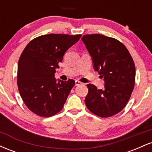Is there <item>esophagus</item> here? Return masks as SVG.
<instances>
[{"instance_id":"obj_1","label":"esophagus","mask_w":152,"mask_h":152,"mask_svg":"<svg viewBox=\"0 0 152 152\" xmlns=\"http://www.w3.org/2000/svg\"><path fill=\"white\" fill-rule=\"evenodd\" d=\"M82 83H81V81H78V80H76V81H75V85H76V86H79V85L82 84Z\"/></svg>"}]
</instances>
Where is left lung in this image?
<instances>
[{"label":"left lung","instance_id":"obj_1","mask_svg":"<svg viewBox=\"0 0 152 152\" xmlns=\"http://www.w3.org/2000/svg\"><path fill=\"white\" fill-rule=\"evenodd\" d=\"M81 39L93 59L94 70L105 81L104 89L87 84V109L102 118L116 115L126 106L133 91L136 75L133 58L126 47L116 38L87 34Z\"/></svg>","mask_w":152,"mask_h":152}]
</instances>
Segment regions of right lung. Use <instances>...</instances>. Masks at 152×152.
Here are the masks:
<instances>
[{
	"label": "right lung",
	"mask_w": 152,
	"mask_h": 152,
	"mask_svg": "<svg viewBox=\"0 0 152 152\" xmlns=\"http://www.w3.org/2000/svg\"><path fill=\"white\" fill-rule=\"evenodd\" d=\"M81 35L50 34L34 38L18 61L17 84L24 104L35 114L50 117L61 111L75 81L54 78L66 51Z\"/></svg>",
	"instance_id": "add662e5"
}]
</instances>
